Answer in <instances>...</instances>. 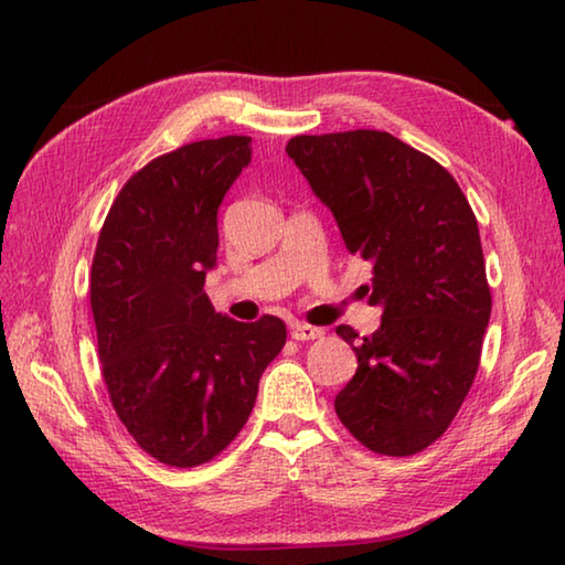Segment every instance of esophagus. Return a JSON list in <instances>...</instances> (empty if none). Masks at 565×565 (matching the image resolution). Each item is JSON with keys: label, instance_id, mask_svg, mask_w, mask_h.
<instances>
[{"label": "esophagus", "instance_id": "34e87169", "mask_svg": "<svg viewBox=\"0 0 565 565\" xmlns=\"http://www.w3.org/2000/svg\"><path fill=\"white\" fill-rule=\"evenodd\" d=\"M321 337H323V329L319 327H309V323H294L291 327V339L296 341H313Z\"/></svg>", "mask_w": 565, "mask_h": 565}]
</instances>
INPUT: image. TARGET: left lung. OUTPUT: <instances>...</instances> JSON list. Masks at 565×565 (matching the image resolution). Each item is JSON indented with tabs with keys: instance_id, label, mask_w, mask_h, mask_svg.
I'll return each instance as SVG.
<instances>
[{
	"instance_id": "1",
	"label": "left lung",
	"mask_w": 565,
	"mask_h": 565,
	"mask_svg": "<svg viewBox=\"0 0 565 565\" xmlns=\"http://www.w3.org/2000/svg\"><path fill=\"white\" fill-rule=\"evenodd\" d=\"M286 151L341 228L374 262L369 303L381 329L337 333L359 369L333 401L349 434L381 456L441 438L471 391L491 317L478 222L456 179L388 131L299 134Z\"/></svg>"
}]
</instances>
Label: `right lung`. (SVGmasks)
<instances>
[{
  "label": "right lung",
  "instance_id": "obj_1",
  "mask_svg": "<svg viewBox=\"0 0 565 565\" xmlns=\"http://www.w3.org/2000/svg\"><path fill=\"white\" fill-rule=\"evenodd\" d=\"M252 137L191 141L151 159L114 199L89 274L102 376L127 431L159 463L212 461L252 414L281 319L242 323L204 294L216 212Z\"/></svg>",
  "mask_w": 565,
  "mask_h": 565
}]
</instances>
